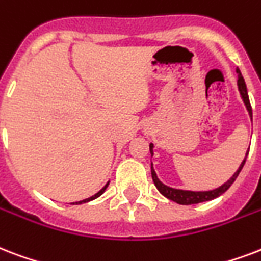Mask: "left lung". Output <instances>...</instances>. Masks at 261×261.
I'll return each mask as SVG.
<instances>
[{"label":"left lung","instance_id":"1","mask_svg":"<svg viewBox=\"0 0 261 261\" xmlns=\"http://www.w3.org/2000/svg\"><path fill=\"white\" fill-rule=\"evenodd\" d=\"M237 73H238V90H240V94H241L242 99H244V104H245L246 109H248V112L250 115V119H252V107H250L249 102V95H248V90H246V85L245 81H244V77L241 75V71L237 68ZM149 149H150V153L153 154V144L149 145ZM248 153L249 150L246 152V156H248ZM246 156L244 159V162L241 163V166L240 168L237 170V172L232 175L231 178L228 179L227 182L224 185H222L220 188L215 189V190H208V192H190V190H179V189H172L166 186L164 184H162L159 178H157L156 172L153 170L152 167V179L154 185H156V188L159 192L162 193L163 196L167 197V198H170L172 201L178 202V204H182V205H190V204H198V202H204V201H211V200H214L216 197L222 196L224 192H227L228 188L234 184V180L237 179L238 174L241 172L242 167L245 164L246 162Z\"/></svg>","mask_w":261,"mask_h":261}]
</instances>
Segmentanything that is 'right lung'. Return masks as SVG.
Instances as JSON below:
<instances>
[{
	"mask_svg": "<svg viewBox=\"0 0 261 261\" xmlns=\"http://www.w3.org/2000/svg\"><path fill=\"white\" fill-rule=\"evenodd\" d=\"M108 185H109V182L107 185H105L104 188L101 189V190H99L98 193H95L94 196H91V197H89V198H86V200H82V201H77V202H75V204H82V202H87V201H91V200H94V198H97V197H99L101 196V194H102V193L105 192V189L108 188Z\"/></svg>",
	"mask_w": 261,
	"mask_h": 261,
	"instance_id": "obj_1",
	"label": "right lung"
}]
</instances>
